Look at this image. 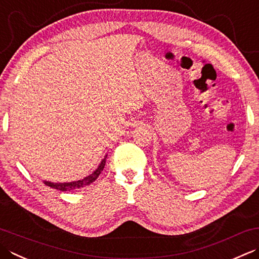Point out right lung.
<instances>
[{
	"instance_id": "obj_1",
	"label": "right lung",
	"mask_w": 259,
	"mask_h": 259,
	"mask_svg": "<svg viewBox=\"0 0 259 259\" xmlns=\"http://www.w3.org/2000/svg\"><path fill=\"white\" fill-rule=\"evenodd\" d=\"M105 158H106V157H105ZM105 158L102 161H101V164L99 165L98 168H96L92 174L84 177L83 180L75 181V182H69V183H52V182L45 181L44 183L46 185L53 187V189L59 190V191H73V190L80 189V187H84L86 185H90L91 183H93V182L96 179H98L99 175L101 174V171L103 170L104 166H105Z\"/></svg>"
}]
</instances>
